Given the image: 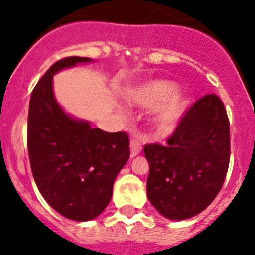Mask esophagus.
<instances>
[{"label":"esophagus","mask_w":255,"mask_h":255,"mask_svg":"<svg viewBox=\"0 0 255 255\" xmlns=\"http://www.w3.org/2000/svg\"><path fill=\"white\" fill-rule=\"evenodd\" d=\"M129 148H130V156H135L137 154L140 153L142 150V144L138 139H132L129 143Z\"/></svg>","instance_id":"34e87169"}]
</instances>
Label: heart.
I'll return each instance as SVG.
<instances>
[{
    "mask_svg": "<svg viewBox=\"0 0 255 255\" xmlns=\"http://www.w3.org/2000/svg\"><path fill=\"white\" fill-rule=\"evenodd\" d=\"M176 84L168 80H153L129 90L128 102L139 107H155L151 121L161 132H168L182 116L187 107V99L175 94Z\"/></svg>",
    "mask_w": 255,
    "mask_h": 255,
    "instance_id": "b5f03b06",
    "label": "heart"
}]
</instances>
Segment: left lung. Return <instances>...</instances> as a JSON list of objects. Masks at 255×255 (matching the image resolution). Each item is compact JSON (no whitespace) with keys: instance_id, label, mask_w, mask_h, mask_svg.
I'll list each match as a JSON object with an SVG mask.
<instances>
[{"instance_id":"1","label":"left lung","mask_w":255,"mask_h":255,"mask_svg":"<svg viewBox=\"0 0 255 255\" xmlns=\"http://www.w3.org/2000/svg\"><path fill=\"white\" fill-rule=\"evenodd\" d=\"M146 195L169 220L194 217L215 200L230 165V121L222 100L207 94L180 118L166 144L144 145Z\"/></svg>"}]
</instances>
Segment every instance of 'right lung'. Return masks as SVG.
I'll return each instance as SVG.
<instances>
[{
  "mask_svg": "<svg viewBox=\"0 0 255 255\" xmlns=\"http://www.w3.org/2000/svg\"><path fill=\"white\" fill-rule=\"evenodd\" d=\"M87 61L91 59L68 56L54 63L33 89L28 111L27 144L35 184L56 212L74 221L92 220L107 207L116 176L130 154L127 133H107L74 120L54 97V74Z\"/></svg>",
  "mask_w": 255,
  "mask_h": 255,
  "instance_id": "right-lung-1",
  "label": "right lung"
}]
</instances>
